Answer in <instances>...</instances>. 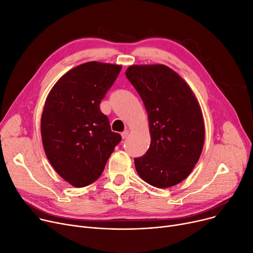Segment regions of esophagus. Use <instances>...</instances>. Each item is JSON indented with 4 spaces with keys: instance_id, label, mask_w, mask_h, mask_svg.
Wrapping results in <instances>:
<instances>
[{
    "instance_id": "esophagus-1",
    "label": "esophagus",
    "mask_w": 253,
    "mask_h": 253,
    "mask_svg": "<svg viewBox=\"0 0 253 253\" xmlns=\"http://www.w3.org/2000/svg\"><path fill=\"white\" fill-rule=\"evenodd\" d=\"M128 133H129V131H128V130H125V131H123L122 133H121V135H122V138H123V139L127 138V136H128Z\"/></svg>"
}]
</instances>
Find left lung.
Instances as JSON below:
<instances>
[{
    "label": "left lung",
    "instance_id": "8db88e82",
    "mask_svg": "<svg viewBox=\"0 0 253 253\" xmlns=\"http://www.w3.org/2000/svg\"><path fill=\"white\" fill-rule=\"evenodd\" d=\"M126 77L149 117L151 145L134 159L137 173L157 188L175 185L190 175L203 150L200 105L184 80L164 64L131 65Z\"/></svg>",
    "mask_w": 253,
    "mask_h": 253
}]
</instances>
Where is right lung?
Masks as SVG:
<instances>
[{
	"mask_svg": "<svg viewBox=\"0 0 253 253\" xmlns=\"http://www.w3.org/2000/svg\"><path fill=\"white\" fill-rule=\"evenodd\" d=\"M89 61L64 74L47 96L41 118L44 151L57 173L76 188L94 182L122 137L99 104L121 71Z\"/></svg>",
	"mask_w": 253,
	"mask_h": 253,
	"instance_id": "1",
	"label": "right lung"
}]
</instances>
